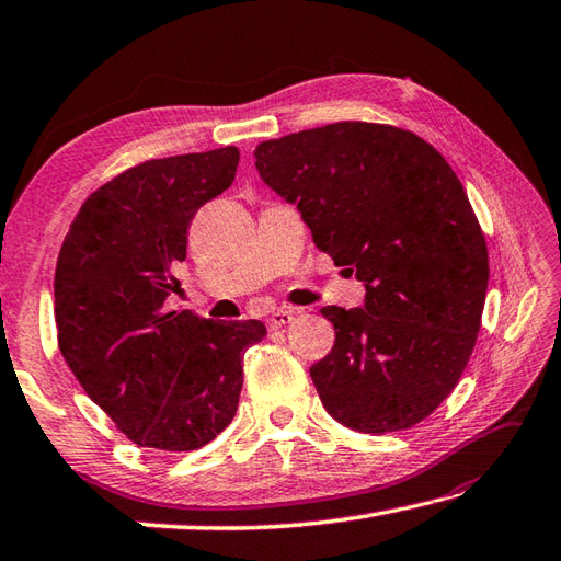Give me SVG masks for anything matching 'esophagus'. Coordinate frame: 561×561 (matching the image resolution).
<instances>
[{"label": "esophagus", "instance_id": "obj_1", "mask_svg": "<svg viewBox=\"0 0 561 561\" xmlns=\"http://www.w3.org/2000/svg\"><path fill=\"white\" fill-rule=\"evenodd\" d=\"M295 319V312L293 310H276L271 317H268V327L271 329H280V327H288Z\"/></svg>", "mask_w": 561, "mask_h": 561}]
</instances>
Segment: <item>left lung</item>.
Instances as JSON below:
<instances>
[{"label":"left lung","mask_w":561,"mask_h":561,"mask_svg":"<svg viewBox=\"0 0 561 561\" xmlns=\"http://www.w3.org/2000/svg\"><path fill=\"white\" fill-rule=\"evenodd\" d=\"M256 169L368 288L365 307H322L336 329L310 368L324 409L375 436L416 426L455 390L482 327L489 251L460 179L416 133L365 121L261 142Z\"/></svg>","instance_id":"left-lung-1"}]
</instances>
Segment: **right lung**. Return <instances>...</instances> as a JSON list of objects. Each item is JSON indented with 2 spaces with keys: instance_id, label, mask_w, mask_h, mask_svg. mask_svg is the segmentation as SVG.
Here are the masks:
<instances>
[{
  "instance_id": "obj_1",
  "label": "right lung",
  "mask_w": 561,
  "mask_h": 561,
  "mask_svg": "<svg viewBox=\"0 0 561 561\" xmlns=\"http://www.w3.org/2000/svg\"><path fill=\"white\" fill-rule=\"evenodd\" d=\"M237 147L147 159L77 210L55 268L57 346L84 392L140 448L188 453L230 426L256 319L167 312L201 205L232 186Z\"/></svg>"
}]
</instances>
